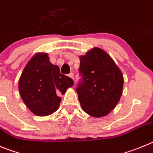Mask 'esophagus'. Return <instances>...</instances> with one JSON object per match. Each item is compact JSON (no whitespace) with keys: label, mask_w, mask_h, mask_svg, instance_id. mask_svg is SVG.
Wrapping results in <instances>:
<instances>
[{"label":"esophagus","mask_w":153,"mask_h":153,"mask_svg":"<svg viewBox=\"0 0 153 153\" xmlns=\"http://www.w3.org/2000/svg\"><path fill=\"white\" fill-rule=\"evenodd\" d=\"M68 77H70V78H72V79H74L73 73H69V74H68Z\"/></svg>","instance_id":"obj_1"}]
</instances>
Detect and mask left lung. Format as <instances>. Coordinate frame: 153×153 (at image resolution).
Wrapping results in <instances>:
<instances>
[{"instance_id":"left-lung-1","label":"left lung","mask_w":153,"mask_h":153,"mask_svg":"<svg viewBox=\"0 0 153 153\" xmlns=\"http://www.w3.org/2000/svg\"><path fill=\"white\" fill-rule=\"evenodd\" d=\"M79 59L83 80L77 93L81 108L93 117L107 115L115 109L122 94V71L112 57L99 48H92Z\"/></svg>"}]
</instances>
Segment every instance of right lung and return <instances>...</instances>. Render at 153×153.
<instances>
[{
    "mask_svg": "<svg viewBox=\"0 0 153 153\" xmlns=\"http://www.w3.org/2000/svg\"><path fill=\"white\" fill-rule=\"evenodd\" d=\"M73 85L72 78L61 74L59 67L51 63L47 53H38L25 65L19 80V91L32 113L47 116L59 109V95Z\"/></svg>",
    "mask_w": 153,
    "mask_h": 153,
    "instance_id": "right-lung-1",
    "label": "right lung"
}]
</instances>
